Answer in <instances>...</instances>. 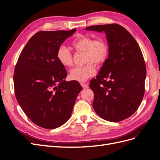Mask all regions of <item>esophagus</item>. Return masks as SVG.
I'll return each instance as SVG.
<instances>
[{
    "label": "esophagus",
    "instance_id": "esophagus-1",
    "mask_svg": "<svg viewBox=\"0 0 160 160\" xmlns=\"http://www.w3.org/2000/svg\"><path fill=\"white\" fill-rule=\"evenodd\" d=\"M81 85L83 87V88H84V89L89 88V86H88V84H86L85 83H83V82H81Z\"/></svg>",
    "mask_w": 160,
    "mask_h": 160
}]
</instances>
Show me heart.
Masks as SVG:
<instances>
[{"mask_svg": "<svg viewBox=\"0 0 160 160\" xmlns=\"http://www.w3.org/2000/svg\"><path fill=\"white\" fill-rule=\"evenodd\" d=\"M72 47L77 52H84L85 62H88L84 66L76 67L71 70L69 77L71 80L85 81L95 73L96 65L103 63L109 53L108 42L103 38L98 37L93 40L88 35H79L71 43ZM57 59L65 67L72 65V55L65 47H60L57 51Z\"/></svg>", "mask_w": 160, "mask_h": 160, "instance_id": "heart-1", "label": "heart"}]
</instances>
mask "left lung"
Here are the masks:
<instances>
[{
  "label": "left lung",
  "instance_id": "obj_1",
  "mask_svg": "<svg viewBox=\"0 0 160 160\" xmlns=\"http://www.w3.org/2000/svg\"><path fill=\"white\" fill-rule=\"evenodd\" d=\"M85 30L104 32L109 46L108 58L89 84L94 92L93 109L109 122L127 119L144 95L146 68L142 51L133 36L118 24L90 26Z\"/></svg>",
  "mask_w": 160,
  "mask_h": 160
}]
</instances>
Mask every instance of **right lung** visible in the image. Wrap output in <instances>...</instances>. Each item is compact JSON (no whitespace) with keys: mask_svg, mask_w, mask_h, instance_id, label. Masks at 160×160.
Instances as JSON below:
<instances>
[{"mask_svg":"<svg viewBox=\"0 0 160 160\" xmlns=\"http://www.w3.org/2000/svg\"><path fill=\"white\" fill-rule=\"evenodd\" d=\"M76 31H39L27 43L14 72L15 96L32 122L45 129L57 128L69 120L83 88L77 81H65L67 71L57 51Z\"/></svg>","mask_w":160,"mask_h":160,"instance_id":"obj_1","label":"right lung"}]
</instances>
